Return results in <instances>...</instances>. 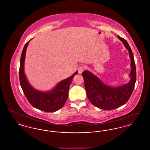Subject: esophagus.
<instances>
[{"instance_id": "obj_1", "label": "esophagus", "mask_w": 150, "mask_h": 150, "mask_svg": "<svg viewBox=\"0 0 150 150\" xmlns=\"http://www.w3.org/2000/svg\"><path fill=\"white\" fill-rule=\"evenodd\" d=\"M85 70V67L83 66H80L78 68V72L79 74H81Z\"/></svg>"}]
</instances>
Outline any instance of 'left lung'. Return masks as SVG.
Instances as JSON below:
<instances>
[{
    "label": "left lung",
    "instance_id": "1",
    "mask_svg": "<svg viewBox=\"0 0 150 150\" xmlns=\"http://www.w3.org/2000/svg\"><path fill=\"white\" fill-rule=\"evenodd\" d=\"M117 38L128 50L131 60L130 80L128 83L113 87L104 84L91 72L86 70L82 74L88 99L93 105L105 110H114L125 104L132 95L136 83V64L133 52L126 40L119 36Z\"/></svg>",
    "mask_w": 150,
    "mask_h": 150
}]
</instances>
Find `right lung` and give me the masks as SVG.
<instances>
[{"mask_svg":"<svg viewBox=\"0 0 150 150\" xmlns=\"http://www.w3.org/2000/svg\"><path fill=\"white\" fill-rule=\"evenodd\" d=\"M30 39L25 45L20 59L19 78L22 91L29 103L37 109L45 112H54L64 106L69 95V89L76 71L71 76L59 82L47 92L38 91L31 86L25 75L24 65L26 49Z\"/></svg>","mask_w":150,"mask_h":150,"instance_id":"1","label":"right lung"}]
</instances>
